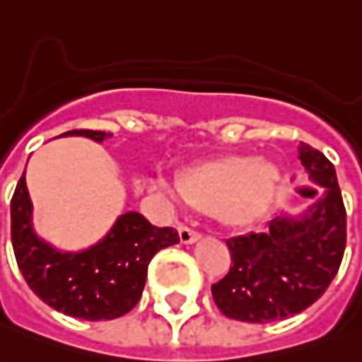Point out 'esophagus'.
I'll list each match as a JSON object with an SVG mask.
<instances>
[{
	"instance_id": "34e87169",
	"label": "esophagus",
	"mask_w": 362,
	"mask_h": 362,
	"mask_svg": "<svg viewBox=\"0 0 362 362\" xmlns=\"http://www.w3.org/2000/svg\"><path fill=\"white\" fill-rule=\"evenodd\" d=\"M178 235H180V241L182 243H196L199 239V233L198 231H194L192 227H188V225H178Z\"/></svg>"
}]
</instances>
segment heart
Returning a JSON list of instances; mask_svg holds the SVG:
<instances>
[{"instance_id":"obj_1","label":"heart","mask_w":362,"mask_h":362,"mask_svg":"<svg viewBox=\"0 0 362 362\" xmlns=\"http://www.w3.org/2000/svg\"><path fill=\"white\" fill-rule=\"evenodd\" d=\"M280 188V170L255 156L233 155L196 164L180 174L184 202L211 209L227 225H251L269 211Z\"/></svg>"}]
</instances>
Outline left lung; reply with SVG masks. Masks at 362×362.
<instances>
[{
  "instance_id": "obj_1",
  "label": "left lung",
  "mask_w": 362,
  "mask_h": 362,
  "mask_svg": "<svg viewBox=\"0 0 362 362\" xmlns=\"http://www.w3.org/2000/svg\"><path fill=\"white\" fill-rule=\"evenodd\" d=\"M300 160L323 196L300 219L276 217L264 233L227 239L233 264L211 296L223 315L269 323L304 312L322 298L339 270L347 214L333 164L317 148L300 145Z\"/></svg>"
}]
</instances>
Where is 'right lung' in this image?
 Returning a JSON list of instances; mask_svg holds the SVG:
<instances>
[{
  "label": "right lung",
  "instance_id": "obj_1",
  "mask_svg": "<svg viewBox=\"0 0 362 362\" xmlns=\"http://www.w3.org/2000/svg\"><path fill=\"white\" fill-rule=\"evenodd\" d=\"M98 143L105 131L76 129ZM31 199L25 173L11 198V243L17 267L35 294L57 312L86 322L115 320L141 300L148 262L156 252L180 241L173 227H155L137 211H127L98 245L82 252H60L33 231Z\"/></svg>",
  "mask_w": 362,
  "mask_h": 362
}]
</instances>
